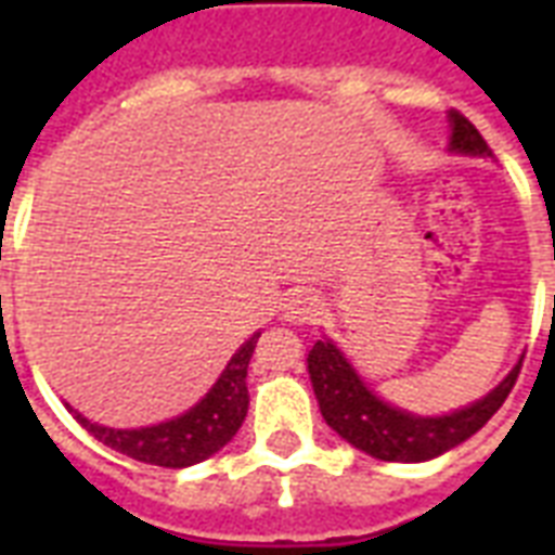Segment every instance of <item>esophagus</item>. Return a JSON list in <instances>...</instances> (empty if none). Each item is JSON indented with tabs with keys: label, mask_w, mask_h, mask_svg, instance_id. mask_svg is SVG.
Listing matches in <instances>:
<instances>
[{
	"label": "esophagus",
	"mask_w": 555,
	"mask_h": 555,
	"mask_svg": "<svg viewBox=\"0 0 555 555\" xmlns=\"http://www.w3.org/2000/svg\"><path fill=\"white\" fill-rule=\"evenodd\" d=\"M322 313V299L313 291H294L287 294V299L282 302V317L294 325H302V322H317Z\"/></svg>",
	"instance_id": "1"
}]
</instances>
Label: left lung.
Returning <instances> with one entry per match:
<instances>
[{
    "label": "left lung",
    "mask_w": 555,
    "mask_h": 555,
    "mask_svg": "<svg viewBox=\"0 0 555 555\" xmlns=\"http://www.w3.org/2000/svg\"><path fill=\"white\" fill-rule=\"evenodd\" d=\"M449 124H452V143H449L452 150L492 158V150L487 146L481 132L461 112L452 108ZM518 371H521V363L478 403L443 414V417H421V414L395 409V405L383 403L377 395H371L369 386L351 369V363L328 339H320L308 354L313 395L320 400V412L331 429L365 455L379 457V461H400V464L429 461V457L443 455L447 449L464 443L466 438H473L507 400L516 386Z\"/></svg>",
    "instance_id": "obj_1"
}]
</instances>
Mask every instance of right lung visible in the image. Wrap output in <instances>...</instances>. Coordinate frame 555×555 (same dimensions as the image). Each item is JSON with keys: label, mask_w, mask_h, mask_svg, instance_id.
Returning a JSON list of instances; mask_svg holds the SVG:
<instances>
[{"label": "right lung", "mask_w": 555, "mask_h": 555, "mask_svg": "<svg viewBox=\"0 0 555 555\" xmlns=\"http://www.w3.org/2000/svg\"><path fill=\"white\" fill-rule=\"evenodd\" d=\"M259 334H253L233 360L227 363L224 374L209 388V395L190 412L176 417V421L146 426V429H108L98 423L86 421L82 414L74 412V417L91 431L100 443L115 449L120 455H129L134 461L155 466H169V469H184V466L198 464L204 457L216 455L218 449L233 440L238 426L247 417V365L256 351Z\"/></svg>", "instance_id": "add662e5"}]
</instances>
